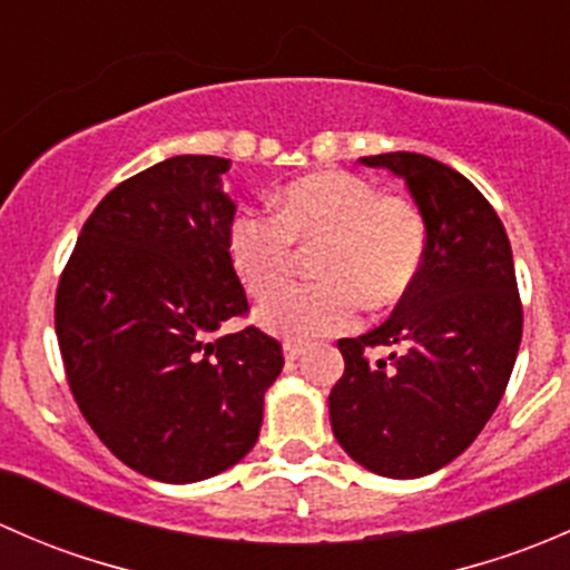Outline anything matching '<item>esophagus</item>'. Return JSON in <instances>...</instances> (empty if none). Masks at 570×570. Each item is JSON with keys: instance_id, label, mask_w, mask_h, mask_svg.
<instances>
[{"instance_id": "1", "label": "esophagus", "mask_w": 570, "mask_h": 570, "mask_svg": "<svg viewBox=\"0 0 570 570\" xmlns=\"http://www.w3.org/2000/svg\"><path fill=\"white\" fill-rule=\"evenodd\" d=\"M306 344H297V342H286L284 344V358L286 361H297V358H303V355H306Z\"/></svg>"}]
</instances>
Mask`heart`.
I'll return each instance as SVG.
<instances>
[{
    "label": "heart",
    "mask_w": 570,
    "mask_h": 570,
    "mask_svg": "<svg viewBox=\"0 0 570 570\" xmlns=\"http://www.w3.org/2000/svg\"><path fill=\"white\" fill-rule=\"evenodd\" d=\"M297 243L320 245L322 284L286 286L262 303L256 320L295 342L350 331L364 297L372 306L400 301L416 281L428 228L402 195H381L353 174L297 178L281 195L278 212L245 209L228 228L234 273L253 297L278 289L295 269Z\"/></svg>",
    "instance_id": "obj_1"
}]
</instances>
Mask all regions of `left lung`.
<instances>
[{
	"label": "left lung",
	"mask_w": 570,
	"mask_h": 570,
	"mask_svg": "<svg viewBox=\"0 0 570 570\" xmlns=\"http://www.w3.org/2000/svg\"><path fill=\"white\" fill-rule=\"evenodd\" d=\"M405 181L428 228L416 281L392 317L342 338L344 375L327 396L342 450L364 469L413 480L452 463L497 411L521 344L513 250L485 195L424 154L361 157ZM370 346H392L375 367Z\"/></svg>",
	"instance_id": "left-lung-1"
}]
</instances>
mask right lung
<instances>
[{
    "mask_svg": "<svg viewBox=\"0 0 570 570\" xmlns=\"http://www.w3.org/2000/svg\"><path fill=\"white\" fill-rule=\"evenodd\" d=\"M232 159L184 154L120 181L60 275L55 327L94 433L159 482L209 480L253 450L284 353L248 314L228 256Z\"/></svg>",
    "mask_w": 570,
    "mask_h": 570,
    "instance_id": "add662e5",
    "label": "right lung"
}]
</instances>
